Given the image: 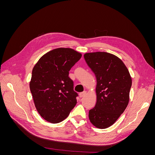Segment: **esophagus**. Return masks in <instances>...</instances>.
Instances as JSON below:
<instances>
[{
	"label": "esophagus",
	"instance_id": "obj_1",
	"mask_svg": "<svg viewBox=\"0 0 155 155\" xmlns=\"http://www.w3.org/2000/svg\"><path fill=\"white\" fill-rule=\"evenodd\" d=\"M86 94H87V91H83V92H82L81 93H79V97H83L84 96L86 95Z\"/></svg>",
	"mask_w": 155,
	"mask_h": 155
}]
</instances>
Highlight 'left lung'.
<instances>
[{
    "instance_id": "1",
    "label": "left lung",
    "mask_w": 155,
    "mask_h": 155,
    "mask_svg": "<svg viewBox=\"0 0 155 155\" xmlns=\"http://www.w3.org/2000/svg\"><path fill=\"white\" fill-rule=\"evenodd\" d=\"M84 58L97 81V101L89 110V120L96 127L106 129L127 107L132 79L122 61L113 54L97 51L87 53Z\"/></svg>"
}]
</instances>
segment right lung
I'll list each match as a JSON object with an SVG mask.
<instances>
[{
	"label": "right lung",
	"mask_w": 155,
	"mask_h": 155,
	"mask_svg": "<svg viewBox=\"0 0 155 155\" xmlns=\"http://www.w3.org/2000/svg\"><path fill=\"white\" fill-rule=\"evenodd\" d=\"M81 55L72 48H56L42 56L33 68L30 91L37 112L48 122L62 121L77 104L78 94L68 74Z\"/></svg>",
	"instance_id": "right-lung-1"
}]
</instances>
